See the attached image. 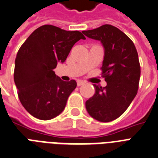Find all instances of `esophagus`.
Returning <instances> with one entry per match:
<instances>
[{
    "label": "esophagus",
    "instance_id": "esophagus-1",
    "mask_svg": "<svg viewBox=\"0 0 158 158\" xmlns=\"http://www.w3.org/2000/svg\"><path fill=\"white\" fill-rule=\"evenodd\" d=\"M84 84H85V81H81V80L77 81V86H81Z\"/></svg>",
    "mask_w": 158,
    "mask_h": 158
}]
</instances>
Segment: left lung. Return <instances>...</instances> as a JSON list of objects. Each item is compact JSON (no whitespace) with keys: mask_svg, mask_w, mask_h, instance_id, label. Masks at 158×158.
Listing matches in <instances>:
<instances>
[{"mask_svg":"<svg viewBox=\"0 0 158 158\" xmlns=\"http://www.w3.org/2000/svg\"><path fill=\"white\" fill-rule=\"evenodd\" d=\"M82 33L102 43V74L107 82L104 88L94 85L95 94L86 101V110L97 121H114L127 110L137 95L141 75L137 49L133 41L113 25H104Z\"/></svg>","mask_w":158,"mask_h":158,"instance_id":"obj_1","label":"left lung"}]
</instances>
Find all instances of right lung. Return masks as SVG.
<instances>
[{"instance_id": "obj_1", "label": "right lung", "mask_w": 158, "mask_h": 158, "mask_svg": "<svg viewBox=\"0 0 158 158\" xmlns=\"http://www.w3.org/2000/svg\"><path fill=\"white\" fill-rule=\"evenodd\" d=\"M85 37L79 31H66L45 25L31 33L18 50L14 82L20 102L40 120H50L61 114L76 81H64L53 71L65 61L74 44Z\"/></svg>"}]
</instances>
